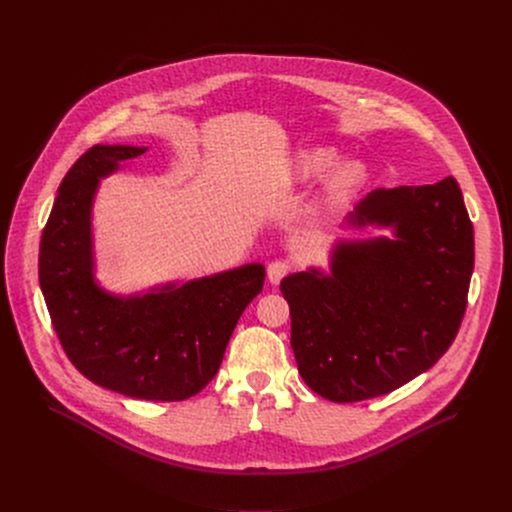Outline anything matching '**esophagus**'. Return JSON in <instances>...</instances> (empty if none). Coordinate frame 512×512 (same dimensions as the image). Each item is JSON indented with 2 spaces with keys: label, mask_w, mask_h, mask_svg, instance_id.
Segmentation results:
<instances>
[{
  "label": "esophagus",
  "mask_w": 512,
  "mask_h": 512,
  "mask_svg": "<svg viewBox=\"0 0 512 512\" xmlns=\"http://www.w3.org/2000/svg\"><path fill=\"white\" fill-rule=\"evenodd\" d=\"M289 271H291V265L287 261H271L267 265V279H269V283L277 285Z\"/></svg>",
  "instance_id": "1"
}]
</instances>
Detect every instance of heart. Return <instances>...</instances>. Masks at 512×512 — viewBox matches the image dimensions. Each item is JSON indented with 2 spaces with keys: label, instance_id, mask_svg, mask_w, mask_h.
Instances as JSON below:
<instances>
[{
  "label": "heart",
  "instance_id": "obj_1",
  "mask_svg": "<svg viewBox=\"0 0 512 512\" xmlns=\"http://www.w3.org/2000/svg\"><path fill=\"white\" fill-rule=\"evenodd\" d=\"M340 156L332 148L302 150L289 164V176L294 182H314L324 178L320 204L328 210L346 206L364 186L367 170L356 162H337Z\"/></svg>",
  "mask_w": 512,
  "mask_h": 512
}]
</instances>
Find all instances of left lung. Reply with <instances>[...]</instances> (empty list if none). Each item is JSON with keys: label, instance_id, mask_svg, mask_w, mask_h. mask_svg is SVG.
Masks as SVG:
<instances>
[{"label": "left lung", "instance_id": "8db88e82", "mask_svg": "<svg viewBox=\"0 0 512 512\" xmlns=\"http://www.w3.org/2000/svg\"><path fill=\"white\" fill-rule=\"evenodd\" d=\"M346 221L393 239L340 241L330 275L310 269L279 285L298 371L334 403L387 395L431 369L460 330L474 269V229L452 176L377 188Z\"/></svg>", "mask_w": 512, "mask_h": 512}]
</instances>
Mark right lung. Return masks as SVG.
<instances>
[{
    "label": "right lung",
    "instance_id": "add662e5",
    "mask_svg": "<svg viewBox=\"0 0 512 512\" xmlns=\"http://www.w3.org/2000/svg\"><path fill=\"white\" fill-rule=\"evenodd\" d=\"M145 150L93 145L72 164L42 231L38 277L56 336L79 373L133 399L184 401L218 373L241 314L263 289L265 267L249 263L127 298L99 287L91 233L99 180Z\"/></svg>",
    "mask_w": 512,
    "mask_h": 512
}]
</instances>
